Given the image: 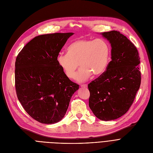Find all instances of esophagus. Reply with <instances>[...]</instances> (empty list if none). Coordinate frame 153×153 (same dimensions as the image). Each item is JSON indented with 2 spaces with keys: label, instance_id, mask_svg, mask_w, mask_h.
I'll use <instances>...</instances> for the list:
<instances>
[{
  "label": "esophagus",
  "instance_id": "obj_1",
  "mask_svg": "<svg viewBox=\"0 0 153 153\" xmlns=\"http://www.w3.org/2000/svg\"><path fill=\"white\" fill-rule=\"evenodd\" d=\"M81 87H84V88H85V87H87V84H81Z\"/></svg>",
  "mask_w": 153,
  "mask_h": 153
}]
</instances>
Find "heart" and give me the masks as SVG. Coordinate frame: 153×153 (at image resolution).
I'll use <instances>...</instances> for the list:
<instances>
[{
  "mask_svg": "<svg viewBox=\"0 0 153 153\" xmlns=\"http://www.w3.org/2000/svg\"><path fill=\"white\" fill-rule=\"evenodd\" d=\"M110 49L108 43L102 39L78 38L67 48V53H59L56 61L64 74L74 79L76 70L80 69L76 77L78 82H84L93 74H102L107 69Z\"/></svg>",
  "mask_w": 153,
  "mask_h": 153,
  "instance_id": "1",
  "label": "heart"
}]
</instances>
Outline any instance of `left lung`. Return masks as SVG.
I'll return each instance as SVG.
<instances>
[{
    "instance_id": "obj_1",
    "label": "left lung",
    "mask_w": 153,
    "mask_h": 153,
    "mask_svg": "<svg viewBox=\"0 0 153 153\" xmlns=\"http://www.w3.org/2000/svg\"><path fill=\"white\" fill-rule=\"evenodd\" d=\"M111 44V61L107 70L88 84L89 105L95 117L103 121L115 120L131 106L141 84L138 51L118 31L102 33Z\"/></svg>"
}]
</instances>
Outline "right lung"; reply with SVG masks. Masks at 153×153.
<instances>
[{
  "mask_svg": "<svg viewBox=\"0 0 153 153\" xmlns=\"http://www.w3.org/2000/svg\"><path fill=\"white\" fill-rule=\"evenodd\" d=\"M73 33H55L32 39L15 61V83L19 100L39 123L53 124L65 115L79 85L58 66L56 58Z\"/></svg>",
  "mask_w": 153,
  "mask_h": 153,
  "instance_id": "obj_1",
  "label": "right lung"
}]
</instances>
